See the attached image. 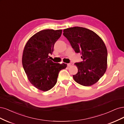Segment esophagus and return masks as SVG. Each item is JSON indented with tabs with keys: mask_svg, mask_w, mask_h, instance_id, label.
<instances>
[{
	"mask_svg": "<svg viewBox=\"0 0 124 124\" xmlns=\"http://www.w3.org/2000/svg\"><path fill=\"white\" fill-rule=\"evenodd\" d=\"M67 66H69V67H70V66H71L72 65V64L71 63H68V64H67Z\"/></svg>",
	"mask_w": 124,
	"mask_h": 124,
	"instance_id": "esophagus-1",
	"label": "esophagus"
}]
</instances>
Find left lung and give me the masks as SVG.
<instances>
[{
    "label": "left lung",
    "instance_id": "left-lung-1",
    "mask_svg": "<svg viewBox=\"0 0 124 124\" xmlns=\"http://www.w3.org/2000/svg\"><path fill=\"white\" fill-rule=\"evenodd\" d=\"M63 35L76 53L82 55L83 61L75 63L78 73L73 75L74 80L85 86L96 83L107 67V50L102 39L93 31L80 27L64 29Z\"/></svg>",
    "mask_w": 124,
    "mask_h": 124
}]
</instances>
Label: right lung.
<instances>
[{
  "mask_svg": "<svg viewBox=\"0 0 124 124\" xmlns=\"http://www.w3.org/2000/svg\"><path fill=\"white\" fill-rule=\"evenodd\" d=\"M62 30L46 29L31 37L25 46L22 57L23 68L30 83L38 89L47 91L55 85L65 63H54L49 54L54 51L55 43L61 37Z\"/></svg>",
  "mask_w": 124,
  "mask_h": 124,
  "instance_id": "add662e5",
  "label": "right lung"
}]
</instances>
